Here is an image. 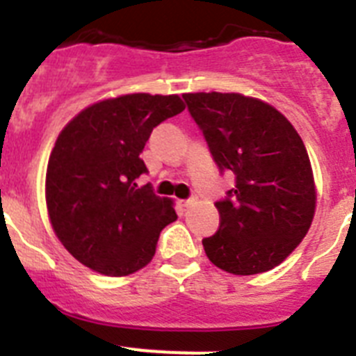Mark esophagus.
Listing matches in <instances>:
<instances>
[{
  "instance_id": "34e87169",
  "label": "esophagus",
  "mask_w": 356,
  "mask_h": 356,
  "mask_svg": "<svg viewBox=\"0 0 356 356\" xmlns=\"http://www.w3.org/2000/svg\"><path fill=\"white\" fill-rule=\"evenodd\" d=\"M197 201V197L196 196H193V197H188V200H184L181 201V205L184 207H191V205H194V203H196Z\"/></svg>"
}]
</instances>
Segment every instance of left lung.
<instances>
[{
  "label": "left lung",
  "mask_w": 356,
  "mask_h": 356,
  "mask_svg": "<svg viewBox=\"0 0 356 356\" xmlns=\"http://www.w3.org/2000/svg\"><path fill=\"white\" fill-rule=\"evenodd\" d=\"M221 171L235 187L217 201L219 229L203 238L210 262L232 275H259L298 248L316 212L307 147L275 106L237 92L184 94Z\"/></svg>",
  "instance_id": "8db88e82"
}]
</instances>
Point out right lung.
Instances as JSON below:
<instances>
[{
	"label": "right lung",
	"mask_w": 356,
	"mask_h": 356,
	"mask_svg": "<svg viewBox=\"0 0 356 356\" xmlns=\"http://www.w3.org/2000/svg\"><path fill=\"white\" fill-rule=\"evenodd\" d=\"M178 94L110 97L65 124L49 155L46 205L58 241L83 266L127 276L151 262L159 235L176 221L172 201L135 180L153 128L184 112Z\"/></svg>",
	"instance_id": "right-lung-1"
}]
</instances>
